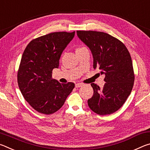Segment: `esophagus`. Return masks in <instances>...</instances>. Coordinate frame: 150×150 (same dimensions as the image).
I'll return each mask as SVG.
<instances>
[{
    "label": "esophagus",
    "instance_id": "1",
    "mask_svg": "<svg viewBox=\"0 0 150 150\" xmlns=\"http://www.w3.org/2000/svg\"><path fill=\"white\" fill-rule=\"evenodd\" d=\"M83 85V84H82V83H76V84H75V87L76 88H79V87H82Z\"/></svg>",
    "mask_w": 150,
    "mask_h": 150
}]
</instances>
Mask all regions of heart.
Wrapping results in <instances>:
<instances>
[{"label":"heart","mask_w":150,"mask_h":150,"mask_svg":"<svg viewBox=\"0 0 150 150\" xmlns=\"http://www.w3.org/2000/svg\"><path fill=\"white\" fill-rule=\"evenodd\" d=\"M86 47H78L77 50H76V52H77V51H79V50H83V49H85Z\"/></svg>","instance_id":"heart-1"}]
</instances>
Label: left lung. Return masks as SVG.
I'll use <instances>...</instances> for the list:
<instances>
[{"instance_id": "left-lung-1", "label": "left lung", "mask_w": 150, "mask_h": 150, "mask_svg": "<svg viewBox=\"0 0 150 150\" xmlns=\"http://www.w3.org/2000/svg\"><path fill=\"white\" fill-rule=\"evenodd\" d=\"M78 37L92 52L93 68L105 75L103 88L95 83L91 85L93 95L88 105L99 115H110L122 107L130 95L134 82L132 62L122 42L103 32L77 31Z\"/></svg>"}]
</instances>
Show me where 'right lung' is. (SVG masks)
<instances>
[{"mask_svg": "<svg viewBox=\"0 0 150 150\" xmlns=\"http://www.w3.org/2000/svg\"><path fill=\"white\" fill-rule=\"evenodd\" d=\"M75 32H57L32 40L24 50L18 71L20 91L32 107L40 113L51 115L62 107L75 84L53 79L52 71L59 67L63 51Z\"/></svg>", "mask_w": 150, "mask_h": 150, "instance_id": "add662e5", "label": "right lung"}]
</instances>
